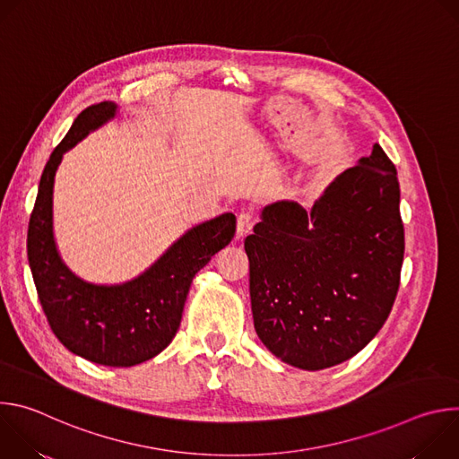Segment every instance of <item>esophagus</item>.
Listing matches in <instances>:
<instances>
[{"instance_id": "esophagus-1", "label": "esophagus", "mask_w": 459, "mask_h": 459, "mask_svg": "<svg viewBox=\"0 0 459 459\" xmlns=\"http://www.w3.org/2000/svg\"><path fill=\"white\" fill-rule=\"evenodd\" d=\"M254 225V212L252 211H243L238 216V238H245L247 234H250Z\"/></svg>"}]
</instances>
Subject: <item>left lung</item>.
Returning a JSON list of instances; mask_svg holds the SVG:
<instances>
[{"mask_svg": "<svg viewBox=\"0 0 459 459\" xmlns=\"http://www.w3.org/2000/svg\"><path fill=\"white\" fill-rule=\"evenodd\" d=\"M245 252L264 345L303 370L351 359L379 333L400 287L405 234L394 163L374 143L308 212L290 200L264 207Z\"/></svg>", "mask_w": 459, "mask_h": 459, "instance_id": "8db88e82", "label": "left lung"}]
</instances>
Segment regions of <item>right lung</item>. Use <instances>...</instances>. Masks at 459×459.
I'll list each match as a JSON object with an SVG mask.
<instances>
[{
	"label": "right lung",
	"mask_w": 459,
	"mask_h": 459,
	"mask_svg": "<svg viewBox=\"0 0 459 459\" xmlns=\"http://www.w3.org/2000/svg\"><path fill=\"white\" fill-rule=\"evenodd\" d=\"M117 105L85 108L50 154L29 223L27 254L39 303L56 338L73 354L105 367H134L169 347L176 336L194 276L225 248L236 216L225 212L188 229L140 276L114 285L74 274L54 238V178L63 154L114 119Z\"/></svg>",
	"instance_id": "add662e5"
}]
</instances>
